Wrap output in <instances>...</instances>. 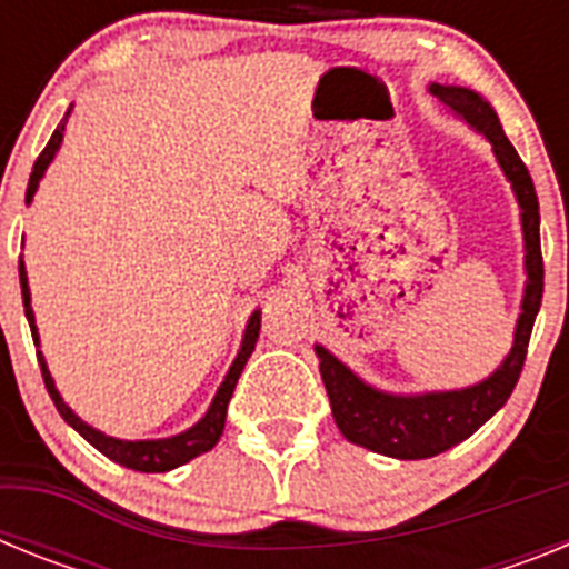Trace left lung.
<instances>
[{
  "instance_id": "obj_1",
  "label": "left lung",
  "mask_w": 569,
  "mask_h": 569,
  "mask_svg": "<svg viewBox=\"0 0 569 569\" xmlns=\"http://www.w3.org/2000/svg\"><path fill=\"white\" fill-rule=\"evenodd\" d=\"M430 93L445 108L459 113L467 124L485 133L492 144V153L499 159L501 170L512 182V190L521 204V228L527 241V290L521 305L519 328H516V345L505 365L487 381L467 390H450V393L427 396H390L379 393L370 385L350 373L336 356L325 347H316L321 365V379L328 387L333 419L347 441L376 450V453L393 456V459H430L439 456L459 441L470 439L487 419H490L519 385L521 367L527 359L532 321L541 308L545 296V259H541L539 239V196L532 188L530 170L521 162L516 148L501 130L499 119L490 104L467 88H445L430 84Z\"/></svg>"
}]
</instances>
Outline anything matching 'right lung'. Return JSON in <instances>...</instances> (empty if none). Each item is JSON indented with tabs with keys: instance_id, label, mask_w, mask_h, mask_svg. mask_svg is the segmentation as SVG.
Wrapping results in <instances>:
<instances>
[{
	"instance_id": "add662e5",
	"label": "right lung",
	"mask_w": 569,
	"mask_h": 569,
	"mask_svg": "<svg viewBox=\"0 0 569 569\" xmlns=\"http://www.w3.org/2000/svg\"><path fill=\"white\" fill-rule=\"evenodd\" d=\"M64 122H68V116H64L62 122H59V128L53 130V136H50V142L44 144V150L39 153L37 162H33V173H30L28 190H24V202H30V199H33V193H37V188H39V179H42V173L48 170L50 159L57 156L59 144H62ZM19 281H22L24 316H28L30 333H33V345H39L37 325H33V310H30L28 276H24L22 259H19ZM259 328H261V319H259V313H253L250 316L248 333H244V345H241L239 356H236L233 367H230L228 379H224L222 387H219V393H216L208 416H204V419L199 421L196 427H190L188 433H179V436H173V439H159V441H122V439H113V436L99 433V430H93L90 425H84V421L79 419V416L73 413L68 405H64L62 396L57 393V387H53V379H50L48 365H44L42 353H37V356H39V367H42V379H44V387H48L50 399H53V405H57L59 416H62V419L68 421V425L73 427L79 436H84L90 445L97 447L99 453H104L108 459H113L116 465L130 467V470H139V472H164V470H173V467L184 465V461L196 459V456L208 453L210 447L219 441V436H222V430H224V416H228L230 396H233L236 381H239L241 370H244L250 353H253L256 339H259Z\"/></svg>"
}]
</instances>
